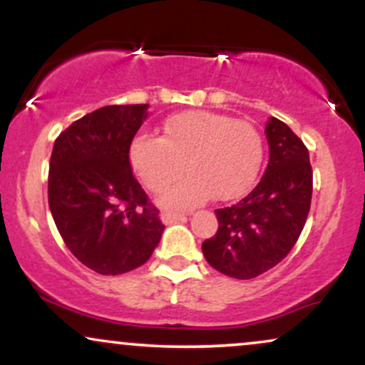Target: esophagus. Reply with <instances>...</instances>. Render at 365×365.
Masks as SVG:
<instances>
[{
  "mask_svg": "<svg viewBox=\"0 0 365 365\" xmlns=\"http://www.w3.org/2000/svg\"><path fill=\"white\" fill-rule=\"evenodd\" d=\"M185 212H177V211H163L161 212V221L165 225H171L175 223V221H180V220H185Z\"/></svg>",
  "mask_w": 365,
  "mask_h": 365,
  "instance_id": "34e87169",
  "label": "esophagus"
}]
</instances>
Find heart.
Segmentation results:
<instances>
[{
    "instance_id": "obj_1",
    "label": "heart",
    "mask_w": 365,
    "mask_h": 365,
    "mask_svg": "<svg viewBox=\"0 0 365 365\" xmlns=\"http://www.w3.org/2000/svg\"><path fill=\"white\" fill-rule=\"evenodd\" d=\"M264 156L262 137L252 123L212 111H182L163 123V135L140 133L128 150L130 166L154 194L182 171L188 173L161 195L168 207H187L215 195H244L257 178Z\"/></svg>"
}]
</instances>
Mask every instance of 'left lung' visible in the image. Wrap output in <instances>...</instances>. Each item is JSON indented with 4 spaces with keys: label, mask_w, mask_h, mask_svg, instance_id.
<instances>
[{
    "label": "left lung",
    "mask_w": 365,
    "mask_h": 365,
    "mask_svg": "<svg viewBox=\"0 0 365 365\" xmlns=\"http://www.w3.org/2000/svg\"><path fill=\"white\" fill-rule=\"evenodd\" d=\"M269 163L240 202L216 209L217 232L202 244L215 269L252 279L282 262L302 233L312 199V168L304 142L282 120L266 123Z\"/></svg>",
    "instance_id": "8db88e82"
}]
</instances>
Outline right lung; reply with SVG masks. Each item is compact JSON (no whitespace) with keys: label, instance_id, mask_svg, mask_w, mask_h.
I'll list each match as a JSON object with an SVG mask.
<instances>
[{"label":"right lung","instance_id":"obj_1","mask_svg":"<svg viewBox=\"0 0 365 365\" xmlns=\"http://www.w3.org/2000/svg\"><path fill=\"white\" fill-rule=\"evenodd\" d=\"M148 108H99L54 140L48 177L53 220L70 252L99 274H123L148 262L165 230L128 159Z\"/></svg>","mask_w":365,"mask_h":365}]
</instances>
